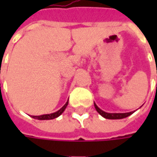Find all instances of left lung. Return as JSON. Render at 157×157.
<instances>
[{
	"mask_svg": "<svg viewBox=\"0 0 157 157\" xmlns=\"http://www.w3.org/2000/svg\"><path fill=\"white\" fill-rule=\"evenodd\" d=\"M94 106L96 111L100 113L102 117L105 118V119H109V120H120V119H123V118L128 117L131 115L134 112H129V113H106L101 110L100 107H98V105L94 103Z\"/></svg>",
	"mask_w": 157,
	"mask_h": 157,
	"instance_id": "8db88e82",
	"label": "left lung"
}]
</instances>
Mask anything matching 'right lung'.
<instances>
[{
	"instance_id": "right-lung-1",
	"label": "right lung",
	"mask_w": 157,
	"mask_h": 157,
	"mask_svg": "<svg viewBox=\"0 0 157 157\" xmlns=\"http://www.w3.org/2000/svg\"><path fill=\"white\" fill-rule=\"evenodd\" d=\"M68 101L69 100H67V102L63 105V107H61L58 111L55 112V113H50V114H43V115H38V116H35V115H32L31 117L34 118V119H37V120H40V121H44V120H52V119H55V118H57L58 116H60L63 112L65 110L66 106L68 105Z\"/></svg>"
}]
</instances>
